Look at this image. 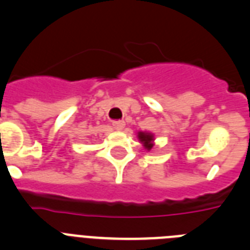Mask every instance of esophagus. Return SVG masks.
Instances as JSON below:
<instances>
[{"label": "esophagus", "instance_id": "obj_1", "mask_svg": "<svg viewBox=\"0 0 250 250\" xmlns=\"http://www.w3.org/2000/svg\"><path fill=\"white\" fill-rule=\"evenodd\" d=\"M112 126L116 130H123L125 127V121L123 120H114L112 121Z\"/></svg>", "mask_w": 250, "mask_h": 250}]
</instances>
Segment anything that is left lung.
Wrapping results in <instances>:
<instances>
[{
	"mask_svg": "<svg viewBox=\"0 0 250 250\" xmlns=\"http://www.w3.org/2000/svg\"><path fill=\"white\" fill-rule=\"evenodd\" d=\"M139 139H140L141 143H144V146L147 150H150L152 147V135L151 134H147V132H139Z\"/></svg>",
	"mask_w": 250,
	"mask_h": 250,
	"instance_id": "8db88e82",
	"label": "left lung"
}]
</instances>
